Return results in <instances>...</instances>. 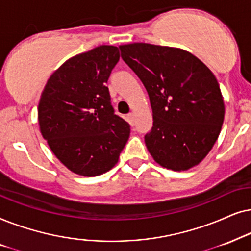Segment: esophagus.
<instances>
[{"label": "esophagus", "mask_w": 251, "mask_h": 251, "mask_svg": "<svg viewBox=\"0 0 251 251\" xmlns=\"http://www.w3.org/2000/svg\"><path fill=\"white\" fill-rule=\"evenodd\" d=\"M127 120H128V123L131 124L132 126L134 125V113H133V112L128 113V115H127Z\"/></svg>", "instance_id": "obj_1"}]
</instances>
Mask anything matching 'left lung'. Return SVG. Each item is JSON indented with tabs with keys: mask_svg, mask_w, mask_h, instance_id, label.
<instances>
[{
	"mask_svg": "<svg viewBox=\"0 0 251 251\" xmlns=\"http://www.w3.org/2000/svg\"><path fill=\"white\" fill-rule=\"evenodd\" d=\"M136 73L152 109L147 149L157 164L186 171L205 158L218 139L225 104L216 76L186 50L135 42L119 46Z\"/></svg>",
	"mask_w": 251,
	"mask_h": 251,
	"instance_id": "left-lung-1",
	"label": "left lung"
}]
</instances>
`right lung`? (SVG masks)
I'll return each instance as SVG.
<instances>
[{"instance_id": "right-lung-1", "label": "right lung", "mask_w": 251, "mask_h": 251, "mask_svg": "<svg viewBox=\"0 0 251 251\" xmlns=\"http://www.w3.org/2000/svg\"><path fill=\"white\" fill-rule=\"evenodd\" d=\"M119 61L115 46L78 53L50 75L38 106L40 132L70 171L95 176L111 170L129 138L105 86Z\"/></svg>"}]
</instances>
